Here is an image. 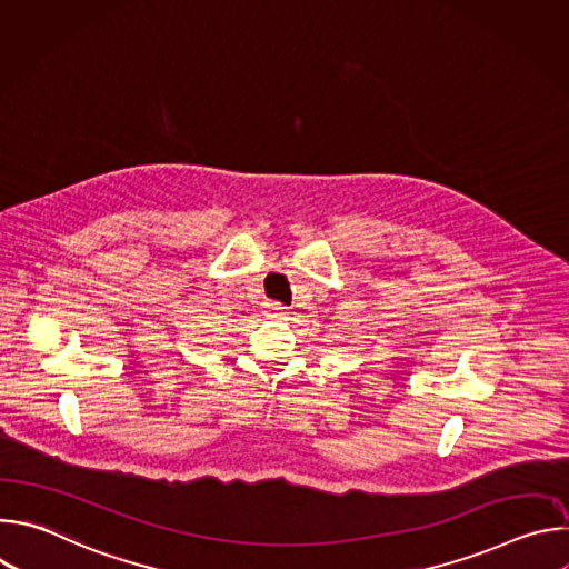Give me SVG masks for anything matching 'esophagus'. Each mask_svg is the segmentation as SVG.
<instances>
[{
    "instance_id": "obj_1",
    "label": "esophagus",
    "mask_w": 569,
    "mask_h": 569,
    "mask_svg": "<svg viewBox=\"0 0 569 569\" xmlns=\"http://www.w3.org/2000/svg\"><path fill=\"white\" fill-rule=\"evenodd\" d=\"M266 312L272 317H286L288 315V306L279 303V301H266Z\"/></svg>"
}]
</instances>
